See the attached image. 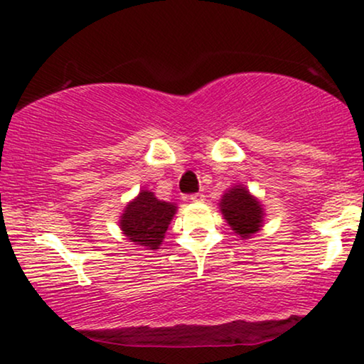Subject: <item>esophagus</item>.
<instances>
[{
  "label": "esophagus",
  "instance_id": "esophagus-1",
  "mask_svg": "<svg viewBox=\"0 0 364 364\" xmlns=\"http://www.w3.org/2000/svg\"><path fill=\"white\" fill-rule=\"evenodd\" d=\"M188 200L192 202H202L203 200V193H191V196H187Z\"/></svg>",
  "mask_w": 364,
  "mask_h": 364
}]
</instances>
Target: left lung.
Segmentation results:
<instances>
[{
  "label": "left lung",
  "mask_w": 364,
  "mask_h": 364,
  "mask_svg": "<svg viewBox=\"0 0 364 364\" xmlns=\"http://www.w3.org/2000/svg\"><path fill=\"white\" fill-rule=\"evenodd\" d=\"M220 210L232 227L242 238H248L258 232L262 225V207L245 187H233L222 197Z\"/></svg>",
  "instance_id": "8db88e82"
}]
</instances>
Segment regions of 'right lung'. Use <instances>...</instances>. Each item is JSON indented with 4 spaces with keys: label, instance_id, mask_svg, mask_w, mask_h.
Masks as SVG:
<instances>
[{
    "label": "right lung",
    "instance_id": "right-lung-1",
    "mask_svg": "<svg viewBox=\"0 0 364 364\" xmlns=\"http://www.w3.org/2000/svg\"><path fill=\"white\" fill-rule=\"evenodd\" d=\"M173 213V203L157 200L152 192L142 191L124 210L121 228L131 242L156 250L166 235Z\"/></svg>",
    "mask_w": 364,
    "mask_h": 364
}]
</instances>
